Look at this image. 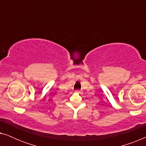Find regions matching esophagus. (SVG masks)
<instances>
[{"label": "esophagus", "mask_w": 146, "mask_h": 146, "mask_svg": "<svg viewBox=\"0 0 146 146\" xmlns=\"http://www.w3.org/2000/svg\"><path fill=\"white\" fill-rule=\"evenodd\" d=\"M76 92H78V93H81L82 92V91L80 90H76Z\"/></svg>", "instance_id": "34e87169"}]
</instances>
